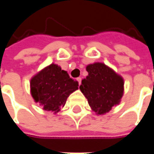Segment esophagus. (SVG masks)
<instances>
[{"label": "esophagus", "instance_id": "esophagus-1", "mask_svg": "<svg viewBox=\"0 0 154 154\" xmlns=\"http://www.w3.org/2000/svg\"><path fill=\"white\" fill-rule=\"evenodd\" d=\"M77 82H78V83H79V85H81V83H82V77H77Z\"/></svg>", "mask_w": 154, "mask_h": 154}]
</instances>
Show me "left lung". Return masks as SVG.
<instances>
[{
    "mask_svg": "<svg viewBox=\"0 0 154 154\" xmlns=\"http://www.w3.org/2000/svg\"><path fill=\"white\" fill-rule=\"evenodd\" d=\"M88 76L82 81L80 90L90 106L97 114L110 111L119 103L124 91L122 77L103 63L90 64L87 67Z\"/></svg>",
    "mask_w": 154,
    "mask_h": 154,
    "instance_id": "left-lung-1",
    "label": "left lung"
}]
</instances>
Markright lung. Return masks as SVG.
<instances>
[{
	"instance_id": "1",
	"label": "right lung",
	"mask_w": 154,
	"mask_h": 154,
	"mask_svg": "<svg viewBox=\"0 0 154 154\" xmlns=\"http://www.w3.org/2000/svg\"><path fill=\"white\" fill-rule=\"evenodd\" d=\"M78 82L69 77L66 71L51 64L39 72L30 81L31 95L45 110L54 113L63 106L67 97L78 89Z\"/></svg>"
}]
</instances>
